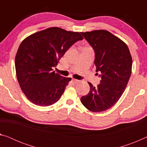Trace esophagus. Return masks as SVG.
Instances as JSON below:
<instances>
[{"label": "esophagus", "instance_id": "obj_1", "mask_svg": "<svg viewBox=\"0 0 147 147\" xmlns=\"http://www.w3.org/2000/svg\"><path fill=\"white\" fill-rule=\"evenodd\" d=\"M72 81H73V83L74 84L78 83V82H79V80H76V79H74V78L72 80Z\"/></svg>", "mask_w": 147, "mask_h": 147}]
</instances>
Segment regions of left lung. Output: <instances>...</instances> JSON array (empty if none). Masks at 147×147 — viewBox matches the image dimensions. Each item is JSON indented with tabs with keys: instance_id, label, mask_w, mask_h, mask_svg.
I'll list each match as a JSON object with an SVG mask.
<instances>
[{
	"instance_id": "1",
	"label": "left lung",
	"mask_w": 147,
	"mask_h": 147,
	"mask_svg": "<svg viewBox=\"0 0 147 147\" xmlns=\"http://www.w3.org/2000/svg\"><path fill=\"white\" fill-rule=\"evenodd\" d=\"M80 33L94 50L96 72L101 76L96 88L88 82L90 91L81 102L93 112L106 111L119 100L127 86L132 66L130 51L125 43L107 30Z\"/></svg>"
}]
</instances>
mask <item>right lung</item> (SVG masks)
Segmentation results:
<instances>
[{"label": "right lung", "mask_w": 147, "mask_h": 147, "mask_svg": "<svg viewBox=\"0 0 147 147\" xmlns=\"http://www.w3.org/2000/svg\"><path fill=\"white\" fill-rule=\"evenodd\" d=\"M82 39L78 32L52 27L22 41L15 65L20 87L30 101L49 106L59 100L71 78L55 73L53 68L73 44Z\"/></svg>", "instance_id": "obj_1"}]
</instances>
